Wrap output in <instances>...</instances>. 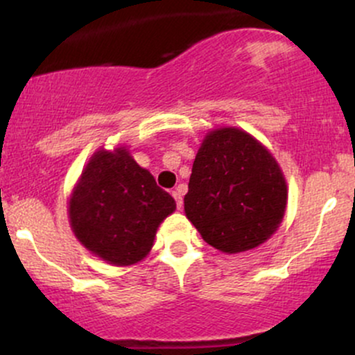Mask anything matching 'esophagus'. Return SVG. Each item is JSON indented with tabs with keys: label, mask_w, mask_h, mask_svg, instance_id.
Returning <instances> with one entry per match:
<instances>
[{
	"label": "esophagus",
	"mask_w": 355,
	"mask_h": 355,
	"mask_svg": "<svg viewBox=\"0 0 355 355\" xmlns=\"http://www.w3.org/2000/svg\"><path fill=\"white\" fill-rule=\"evenodd\" d=\"M172 195H173L175 202H177L178 209H182V203H183V193H182V191L180 190H173Z\"/></svg>",
	"instance_id": "34e87169"
}]
</instances>
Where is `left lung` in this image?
<instances>
[{"instance_id": "obj_1", "label": "left lung", "mask_w": 355, "mask_h": 355, "mask_svg": "<svg viewBox=\"0 0 355 355\" xmlns=\"http://www.w3.org/2000/svg\"><path fill=\"white\" fill-rule=\"evenodd\" d=\"M187 217L207 243L225 254L255 248L279 229L287 185L270 153L248 133H209L195 157Z\"/></svg>"}]
</instances>
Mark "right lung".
Here are the masks:
<instances>
[{
	"label": "right lung",
	"instance_id": "obj_1",
	"mask_svg": "<svg viewBox=\"0 0 355 355\" xmlns=\"http://www.w3.org/2000/svg\"><path fill=\"white\" fill-rule=\"evenodd\" d=\"M175 207L172 195L125 148L101 150L73 191L70 222L93 254L113 266H132L148 254L158 225Z\"/></svg>",
	"mask_w": 355,
	"mask_h": 355
}]
</instances>
